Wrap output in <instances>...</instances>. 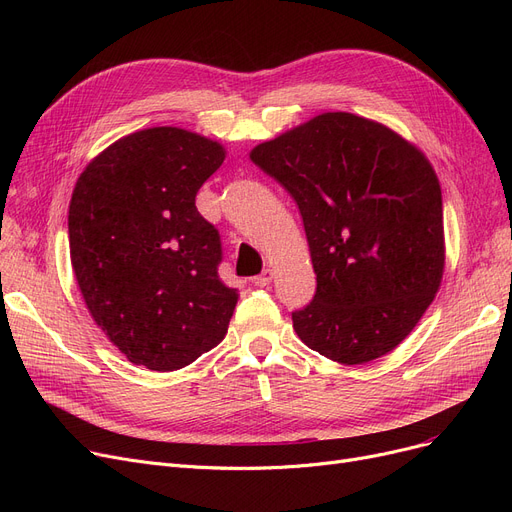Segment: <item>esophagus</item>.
<instances>
[{"instance_id": "1", "label": "esophagus", "mask_w": 512, "mask_h": 512, "mask_svg": "<svg viewBox=\"0 0 512 512\" xmlns=\"http://www.w3.org/2000/svg\"><path fill=\"white\" fill-rule=\"evenodd\" d=\"M272 280H274V270H263V274L253 278V284L255 286H267Z\"/></svg>"}]
</instances>
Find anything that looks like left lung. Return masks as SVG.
Listing matches in <instances>:
<instances>
[{
    "instance_id": "8db88e82",
    "label": "left lung",
    "mask_w": 512,
    "mask_h": 512,
    "mask_svg": "<svg viewBox=\"0 0 512 512\" xmlns=\"http://www.w3.org/2000/svg\"><path fill=\"white\" fill-rule=\"evenodd\" d=\"M297 201L317 290L292 328L319 355L361 365L394 351L440 290L442 191L392 128L326 112L251 149Z\"/></svg>"
}]
</instances>
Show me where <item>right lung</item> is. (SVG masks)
<instances>
[{"label":"right lung","mask_w":512,"mask_h":512,"mask_svg":"<svg viewBox=\"0 0 512 512\" xmlns=\"http://www.w3.org/2000/svg\"><path fill=\"white\" fill-rule=\"evenodd\" d=\"M224 159L203 134L153 126L103 149L74 184L72 272L95 324L134 365L182 369L228 332L238 292L218 276L220 234L195 205Z\"/></svg>","instance_id":"obj_1"}]
</instances>
